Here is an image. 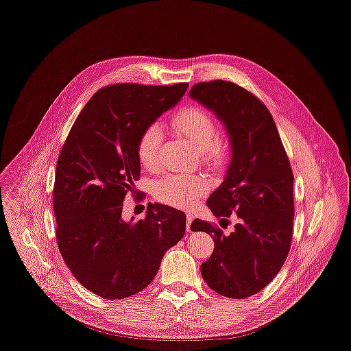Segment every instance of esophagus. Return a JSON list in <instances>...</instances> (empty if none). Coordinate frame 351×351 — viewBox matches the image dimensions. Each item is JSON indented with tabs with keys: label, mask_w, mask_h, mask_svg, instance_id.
<instances>
[{
	"label": "esophagus",
	"mask_w": 351,
	"mask_h": 351,
	"mask_svg": "<svg viewBox=\"0 0 351 351\" xmlns=\"http://www.w3.org/2000/svg\"><path fill=\"white\" fill-rule=\"evenodd\" d=\"M193 219H194V216H193L191 213H189V212H187V215H186V230H187V231H191L190 226H191Z\"/></svg>",
	"instance_id": "obj_1"
}]
</instances>
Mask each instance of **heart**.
<instances>
[{"label": "heart", "mask_w": 351, "mask_h": 351, "mask_svg": "<svg viewBox=\"0 0 351 351\" xmlns=\"http://www.w3.org/2000/svg\"><path fill=\"white\" fill-rule=\"evenodd\" d=\"M171 125L201 152L205 164L219 165L228 158L230 147L227 142L216 136V123L205 108L199 106L182 107L171 117ZM162 139V128L158 123H152L142 131L136 145V154L145 168L156 169L158 167ZM205 190L206 183L199 176L167 175L156 183L154 197L162 204L187 208L191 206Z\"/></svg>", "instance_id": "heart-1"}]
</instances>
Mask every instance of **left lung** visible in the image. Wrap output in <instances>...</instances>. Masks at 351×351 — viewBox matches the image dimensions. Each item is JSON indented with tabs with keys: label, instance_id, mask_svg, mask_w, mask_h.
Segmentation results:
<instances>
[{
	"label": "left lung",
	"instance_id": "8db88e82",
	"mask_svg": "<svg viewBox=\"0 0 351 351\" xmlns=\"http://www.w3.org/2000/svg\"><path fill=\"white\" fill-rule=\"evenodd\" d=\"M190 96L212 110L230 136L231 161L223 183L206 201L210 212L228 221L230 234L195 219L215 248L201 265L204 281L216 293L244 299L262 291L281 270L293 231V173L276 123L262 100L223 80L198 82Z\"/></svg>",
	"mask_w": 351,
	"mask_h": 351
}]
</instances>
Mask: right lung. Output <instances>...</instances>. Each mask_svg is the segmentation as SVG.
I'll return each mask as SVG.
<instances>
[{
  "label": "right lung",
  "instance_id": "obj_1",
  "mask_svg": "<svg viewBox=\"0 0 351 351\" xmlns=\"http://www.w3.org/2000/svg\"><path fill=\"white\" fill-rule=\"evenodd\" d=\"M189 84H114L85 104L60 150L53 186L56 241L64 263L88 291L124 299L156 277L165 252L184 236L186 215L149 204L145 219L121 216L139 180L138 139L173 107Z\"/></svg>",
  "mask_w": 351,
  "mask_h": 351
}]
</instances>
